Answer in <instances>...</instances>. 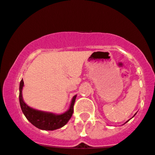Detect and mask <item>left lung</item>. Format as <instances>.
I'll return each mask as SVG.
<instances>
[{
	"mask_svg": "<svg viewBox=\"0 0 155 155\" xmlns=\"http://www.w3.org/2000/svg\"><path fill=\"white\" fill-rule=\"evenodd\" d=\"M136 114H135V115H136ZM135 115H134V116H135ZM134 116H133V117H134ZM129 120H127V122H126V123H127V122H128V121H129ZM126 123H125V124H126Z\"/></svg>",
	"mask_w": 155,
	"mask_h": 155,
	"instance_id": "obj_1",
	"label": "left lung"
}]
</instances>
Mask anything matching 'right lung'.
<instances>
[{"mask_svg":"<svg viewBox=\"0 0 155 155\" xmlns=\"http://www.w3.org/2000/svg\"><path fill=\"white\" fill-rule=\"evenodd\" d=\"M24 86L23 80L19 83V104L22 113L26 119L38 129L42 130H55L61 128L68 123L73 113V106L76 98V94L72 98L70 107L66 112L61 114L51 112L39 110L30 107L24 102L22 98V88Z\"/></svg>","mask_w":155,"mask_h":155,"instance_id":"obj_1","label":"right lung"}]
</instances>
